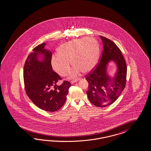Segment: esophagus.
<instances>
[{
    "instance_id": "esophagus-1",
    "label": "esophagus",
    "mask_w": 151,
    "mask_h": 151,
    "mask_svg": "<svg viewBox=\"0 0 151 151\" xmlns=\"http://www.w3.org/2000/svg\"><path fill=\"white\" fill-rule=\"evenodd\" d=\"M78 80V79H76V80H74L71 81V83H75V82H77Z\"/></svg>"
}]
</instances>
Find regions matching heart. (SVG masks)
Here are the masks:
<instances>
[{
    "label": "heart",
    "instance_id": "obj_1",
    "mask_svg": "<svg viewBox=\"0 0 151 151\" xmlns=\"http://www.w3.org/2000/svg\"><path fill=\"white\" fill-rule=\"evenodd\" d=\"M58 52L51 59L55 72L61 76H66L71 69V61L75 68L70 78H76L83 71L87 73L94 68L99 58V45L95 39L88 37L64 43Z\"/></svg>",
    "mask_w": 151,
    "mask_h": 151
}]
</instances>
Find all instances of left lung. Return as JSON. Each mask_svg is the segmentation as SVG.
Returning <instances> with one entry per match:
<instances>
[{
    "label": "left lung",
    "instance_id": "1",
    "mask_svg": "<svg viewBox=\"0 0 151 151\" xmlns=\"http://www.w3.org/2000/svg\"><path fill=\"white\" fill-rule=\"evenodd\" d=\"M104 49L96 67L85 76L88 83L87 97L97 107H106L113 104L123 91L126 83L127 65L121 51L114 42L100 36ZM111 60L117 65V73L111 79L106 73V66Z\"/></svg>",
    "mask_w": 151,
    "mask_h": 151
}]
</instances>
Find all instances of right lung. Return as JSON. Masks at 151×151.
<instances>
[{"mask_svg":"<svg viewBox=\"0 0 151 151\" xmlns=\"http://www.w3.org/2000/svg\"><path fill=\"white\" fill-rule=\"evenodd\" d=\"M45 45L42 43L37 46L28 55L23 70L24 86L27 96L37 107L55 112L64 105L71 83L65 80L59 86L56 85L62 78L53 71L52 53L44 49ZM40 53L45 55L41 62L37 58Z\"/></svg>","mask_w":151,"mask_h":151,"instance_id":"1","label":"right lung"}]
</instances>
